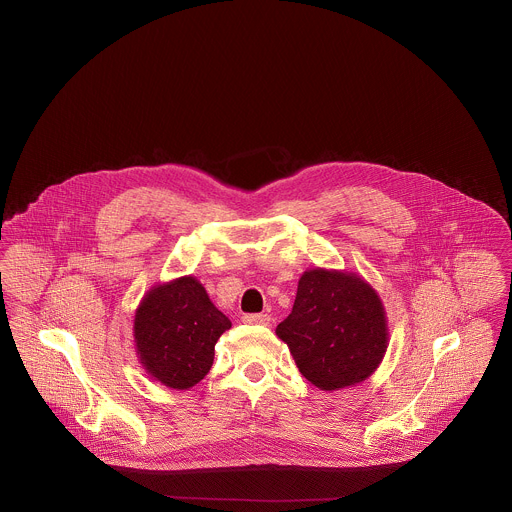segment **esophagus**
<instances>
[{"label": "esophagus", "instance_id": "1", "mask_svg": "<svg viewBox=\"0 0 512 512\" xmlns=\"http://www.w3.org/2000/svg\"><path fill=\"white\" fill-rule=\"evenodd\" d=\"M243 322L247 324H263L267 326L271 322V316L267 312H259V314H243Z\"/></svg>", "mask_w": 512, "mask_h": 512}]
</instances>
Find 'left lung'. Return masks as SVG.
Here are the masks:
<instances>
[{
    "label": "left lung",
    "instance_id": "left-lung-1",
    "mask_svg": "<svg viewBox=\"0 0 512 512\" xmlns=\"http://www.w3.org/2000/svg\"><path fill=\"white\" fill-rule=\"evenodd\" d=\"M299 372L320 390L366 380L388 348V326L378 295L356 275L307 271L291 314L277 326Z\"/></svg>",
    "mask_w": 512,
    "mask_h": 512
}]
</instances>
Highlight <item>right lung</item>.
Listing matches in <instances>:
<instances>
[{"instance_id":"1","label":"right lung","mask_w":512,"mask_h":512,"mask_svg":"<svg viewBox=\"0 0 512 512\" xmlns=\"http://www.w3.org/2000/svg\"><path fill=\"white\" fill-rule=\"evenodd\" d=\"M231 328L194 277L152 289L136 310L134 340L146 370L164 386L186 390L204 380L215 342Z\"/></svg>"}]
</instances>
